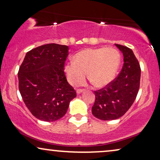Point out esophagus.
<instances>
[{"instance_id": "1", "label": "esophagus", "mask_w": 160, "mask_h": 160, "mask_svg": "<svg viewBox=\"0 0 160 160\" xmlns=\"http://www.w3.org/2000/svg\"><path fill=\"white\" fill-rule=\"evenodd\" d=\"M84 91V89H77V90H76V93H77L78 95H79V94L82 93Z\"/></svg>"}]
</instances>
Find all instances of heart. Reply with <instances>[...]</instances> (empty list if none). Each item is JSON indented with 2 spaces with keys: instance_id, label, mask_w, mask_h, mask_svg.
Returning <instances> with one entry per match:
<instances>
[{
  "instance_id": "heart-1",
  "label": "heart",
  "mask_w": 160,
  "mask_h": 160,
  "mask_svg": "<svg viewBox=\"0 0 160 160\" xmlns=\"http://www.w3.org/2000/svg\"><path fill=\"white\" fill-rule=\"evenodd\" d=\"M120 63V54L115 48L85 49L78 52L74 61L67 62L64 72L73 87L82 85L87 77L97 87H103L115 78Z\"/></svg>"
}]
</instances>
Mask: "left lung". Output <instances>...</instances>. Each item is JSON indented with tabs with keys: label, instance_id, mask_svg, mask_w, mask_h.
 Returning a JSON list of instances; mask_svg holds the SVG:
<instances>
[{
	"label": "left lung",
	"instance_id": "left-lung-1",
	"mask_svg": "<svg viewBox=\"0 0 160 160\" xmlns=\"http://www.w3.org/2000/svg\"><path fill=\"white\" fill-rule=\"evenodd\" d=\"M124 57L119 75L105 88L95 92V101L92 113L98 119L108 121L119 119L134 102L138 92L141 68L132 50L117 44Z\"/></svg>",
	"mask_w": 160,
	"mask_h": 160
}]
</instances>
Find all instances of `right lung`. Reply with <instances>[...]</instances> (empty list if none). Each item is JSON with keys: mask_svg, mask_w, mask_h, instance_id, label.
Segmentation results:
<instances>
[{"mask_svg": "<svg viewBox=\"0 0 160 160\" xmlns=\"http://www.w3.org/2000/svg\"><path fill=\"white\" fill-rule=\"evenodd\" d=\"M68 49V46L57 43L40 46L27 52L19 69V89L23 101L41 121L60 119L76 97L64 73Z\"/></svg>", "mask_w": 160, "mask_h": 160, "instance_id": "1", "label": "right lung"}]
</instances>
